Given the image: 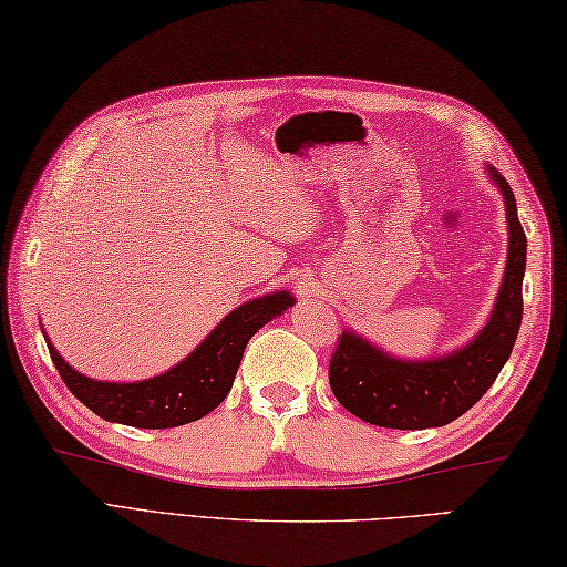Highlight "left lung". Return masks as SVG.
<instances>
[{
  "instance_id": "obj_1",
  "label": "left lung",
  "mask_w": 567,
  "mask_h": 567,
  "mask_svg": "<svg viewBox=\"0 0 567 567\" xmlns=\"http://www.w3.org/2000/svg\"><path fill=\"white\" fill-rule=\"evenodd\" d=\"M486 173L503 195L508 225L496 305L476 337L454 352L426 359L394 357L354 329H344L329 362V386L339 404L367 424L401 431L446 426L486 394L508 362L523 317L528 240L511 185L493 166Z\"/></svg>"
}]
</instances>
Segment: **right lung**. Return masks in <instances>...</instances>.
Masks as SVG:
<instances>
[{"label":"right lung","instance_id":"right-lung-1","mask_svg":"<svg viewBox=\"0 0 567 567\" xmlns=\"http://www.w3.org/2000/svg\"><path fill=\"white\" fill-rule=\"evenodd\" d=\"M292 305L295 297L287 290L252 297L225 315L218 327L176 367L138 382H101L81 374L56 352L44 327L41 334L71 394L96 416L136 429H173L198 421L220 406L235 382L250 337Z\"/></svg>","mask_w":567,"mask_h":567}]
</instances>
